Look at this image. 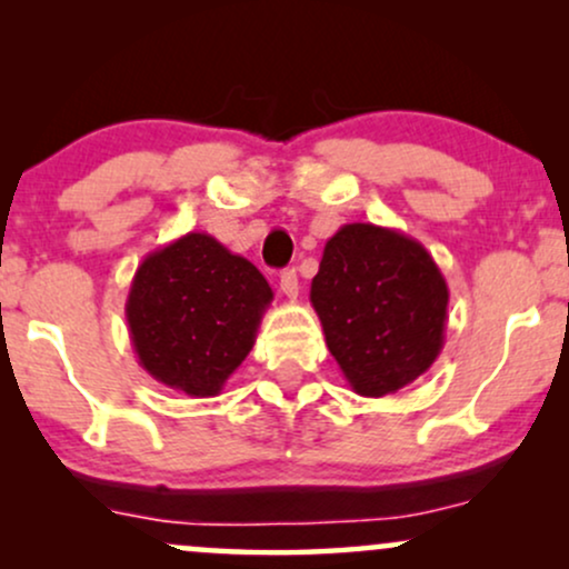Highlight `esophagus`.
Instances as JSON below:
<instances>
[{
  "label": "esophagus",
  "instance_id": "34e87169",
  "mask_svg": "<svg viewBox=\"0 0 569 569\" xmlns=\"http://www.w3.org/2000/svg\"><path fill=\"white\" fill-rule=\"evenodd\" d=\"M280 291H283L289 299H297V293H299L297 270H283V272H280Z\"/></svg>",
  "mask_w": 569,
  "mask_h": 569
}]
</instances>
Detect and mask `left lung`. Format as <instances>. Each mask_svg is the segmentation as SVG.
Returning a JSON list of instances; mask_svg holds the SVG:
<instances>
[{
	"mask_svg": "<svg viewBox=\"0 0 569 569\" xmlns=\"http://www.w3.org/2000/svg\"><path fill=\"white\" fill-rule=\"evenodd\" d=\"M310 302L358 396L407 388L443 348L447 280L420 240L390 227H339L323 246Z\"/></svg>",
	"mask_w": 569,
	"mask_h": 569,
	"instance_id": "8db88e82",
	"label": "left lung"
}]
</instances>
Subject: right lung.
Segmentation results:
<instances>
[{"instance_id": "right-lung-1", "label": "right lung", "mask_w": 569, "mask_h": 569, "mask_svg": "<svg viewBox=\"0 0 569 569\" xmlns=\"http://www.w3.org/2000/svg\"><path fill=\"white\" fill-rule=\"evenodd\" d=\"M272 302L262 272L208 232L147 253L130 283V342L149 377L192 398L219 396L257 342Z\"/></svg>"}]
</instances>
